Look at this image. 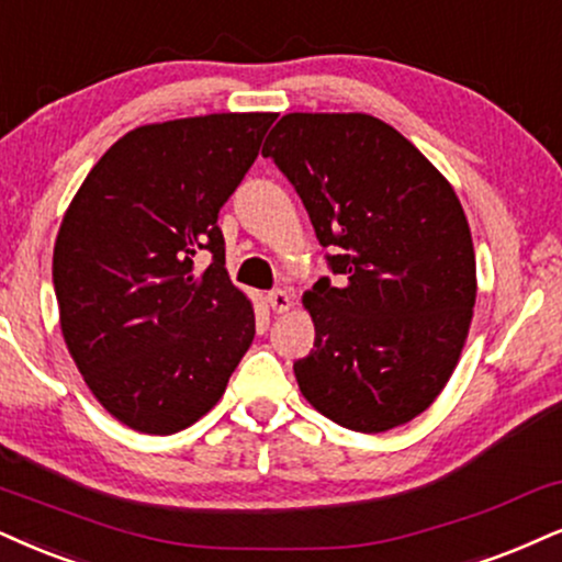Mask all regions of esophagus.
Segmentation results:
<instances>
[{"label": "esophagus", "mask_w": 562, "mask_h": 562, "mask_svg": "<svg viewBox=\"0 0 562 562\" xmlns=\"http://www.w3.org/2000/svg\"><path fill=\"white\" fill-rule=\"evenodd\" d=\"M266 302L270 304L273 313H286V310L292 307V296H289L286 289H273V292H268Z\"/></svg>", "instance_id": "1"}]
</instances>
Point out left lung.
I'll return each instance as SVG.
<instances>
[{
	"mask_svg": "<svg viewBox=\"0 0 562 562\" xmlns=\"http://www.w3.org/2000/svg\"><path fill=\"white\" fill-rule=\"evenodd\" d=\"M262 156L302 198L338 276L304 294L315 349L294 362L302 396L355 432L412 422L472 325L474 245L453 187L370 114H286Z\"/></svg>",
	"mask_w": 562,
	"mask_h": 562,
	"instance_id": "8db88e82",
	"label": "left lung"
}]
</instances>
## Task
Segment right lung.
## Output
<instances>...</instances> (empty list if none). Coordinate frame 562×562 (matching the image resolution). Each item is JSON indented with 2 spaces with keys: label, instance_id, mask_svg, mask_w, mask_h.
I'll return each instance as SVG.
<instances>
[{
  "label": "right lung",
  "instance_id": "1",
  "mask_svg": "<svg viewBox=\"0 0 562 562\" xmlns=\"http://www.w3.org/2000/svg\"><path fill=\"white\" fill-rule=\"evenodd\" d=\"M273 120L145 124L101 156L67 207L52 268L61 336L101 406L137 432L171 435L211 412L252 344L218 211Z\"/></svg>",
  "mask_w": 562,
  "mask_h": 562
}]
</instances>
